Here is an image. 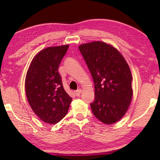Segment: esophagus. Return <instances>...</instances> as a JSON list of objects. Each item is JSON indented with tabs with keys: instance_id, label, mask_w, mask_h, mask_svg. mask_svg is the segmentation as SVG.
Segmentation results:
<instances>
[{
	"instance_id": "1",
	"label": "esophagus",
	"mask_w": 160,
	"mask_h": 160,
	"mask_svg": "<svg viewBox=\"0 0 160 160\" xmlns=\"http://www.w3.org/2000/svg\"><path fill=\"white\" fill-rule=\"evenodd\" d=\"M81 89H77V90L74 91V93H75V96H77V97H79L81 94Z\"/></svg>"
}]
</instances>
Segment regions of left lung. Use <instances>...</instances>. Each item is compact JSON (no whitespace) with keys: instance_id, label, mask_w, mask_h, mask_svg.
I'll list each match as a JSON object with an SVG mask.
<instances>
[{"instance_id":"8db88e82","label":"left lung","mask_w":160,"mask_h":160,"mask_svg":"<svg viewBox=\"0 0 160 160\" xmlns=\"http://www.w3.org/2000/svg\"><path fill=\"white\" fill-rule=\"evenodd\" d=\"M95 84L91 110L105 124L117 122L127 112L132 99V76L126 61L113 46L93 41L79 47Z\"/></svg>"}]
</instances>
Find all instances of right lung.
<instances>
[{
  "label": "right lung",
  "mask_w": 160,
  "mask_h": 160,
  "mask_svg": "<svg viewBox=\"0 0 160 160\" xmlns=\"http://www.w3.org/2000/svg\"><path fill=\"white\" fill-rule=\"evenodd\" d=\"M69 45L47 47L32 59L25 79L27 98L42 122L55 124L68 111L72 98L66 93L58 72Z\"/></svg>",
  "instance_id": "obj_1"
}]
</instances>
